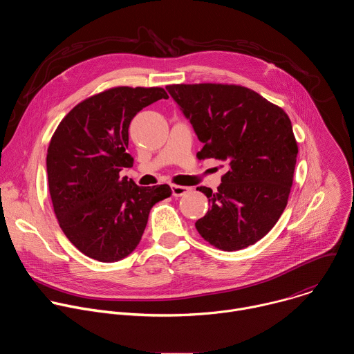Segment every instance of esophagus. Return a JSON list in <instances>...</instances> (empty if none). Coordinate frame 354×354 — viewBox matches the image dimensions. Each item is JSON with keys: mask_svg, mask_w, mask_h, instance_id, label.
<instances>
[{"mask_svg": "<svg viewBox=\"0 0 354 354\" xmlns=\"http://www.w3.org/2000/svg\"><path fill=\"white\" fill-rule=\"evenodd\" d=\"M190 192V187H186V186H180V185H174L172 186V196L174 197H180L186 193Z\"/></svg>", "mask_w": 354, "mask_h": 354, "instance_id": "obj_1", "label": "esophagus"}]
</instances>
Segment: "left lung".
<instances>
[{
    "label": "left lung",
    "mask_w": 354,
    "mask_h": 354,
    "mask_svg": "<svg viewBox=\"0 0 354 354\" xmlns=\"http://www.w3.org/2000/svg\"><path fill=\"white\" fill-rule=\"evenodd\" d=\"M167 89L203 142L198 160L230 165L216 193L197 187L210 209L196 230L223 250L254 245L274 227L291 190L298 147L287 113L241 85L178 84Z\"/></svg>",
    "instance_id": "8db88e82"
}]
</instances>
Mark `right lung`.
<instances>
[{"label": "right lung", "mask_w": 354, "mask_h": 354, "mask_svg": "<svg viewBox=\"0 0 354 354\" xmlns=\"http://www.w3.org/2000/svg\"><path fill=\"white\" fill-rule=\"evenodd\" d=\"M168 99L165 89L116 86L93 95L60 122L47 149L48 190L59 224L88 258L118 262L137 248L151 207L171 196L168 185L137 186L123 168L129 126L145 106Z\"/></svg>", "instance_id": "add662e5"}]
</instances>
